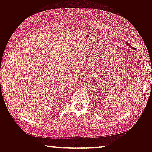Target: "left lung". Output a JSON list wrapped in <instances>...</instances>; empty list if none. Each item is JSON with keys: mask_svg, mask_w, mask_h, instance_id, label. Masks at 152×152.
<instances>
[{"mask_svg": "<svg viewBox=\"0 0 152 152\" xmlns=\"http://www.w3.org/2000/svg\"><path fill=\"white\" fill-rule=\"evenodd\" d=\"M126 45H127V46H128V47H130L132 49H134V48H133V47H132V46H130V45H129V44H128V43H126Z\"/></svg>", "mask_w": 152, "mask_h": 152, "instance_id": "obj_1", "label": "left lung"}]
</instances>
